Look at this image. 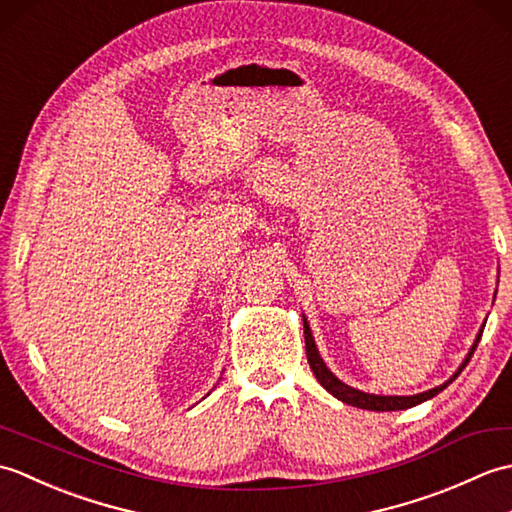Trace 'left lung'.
<instances>
[{
  "label": "left lung",
  "instance_id": "8db88e82",
  "mask_svg": "<svg viewBox=\"0 0 512 512\" xmlns=\"http://www.w3.org/2000/svg\"><path fill=\"white\" fill-rule=\"evenodd\" d=\"M482 332H484V330H480V334H477V339H475V343H473V347H471L469 356L464 358V363L460 365L458 372H455V374L447 380V383H442V385L433 387V389H429V391H422V394H416V396H376V394H365V391H361V389H354V387H350V385H345L343 380H339V378H336V376L330 372L328 365L323 363V358H321V354H319V350H317V345H314L310 325H308L306 317H303V334H306V354H308V363H310L312 374L317 376L319 383H321L325 389H328L334 398H339L341 402H347V405H352V407L367 409V411H398V409H409V407L420 405V402H424V400L438 396L440 391L447 389V387L453 383V380L458 378V374L462 372V369H464L466 365H469L471 356H473V352H475V347H477V343H480V339H482Z\"/></svg>",
  "mask_w": 512,
  "mask_h": 512
}]
</instances>
